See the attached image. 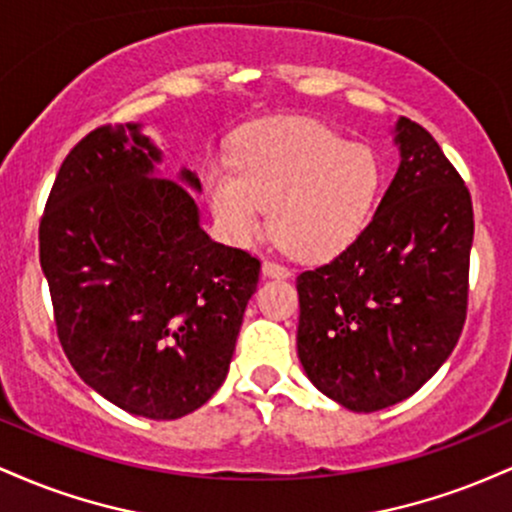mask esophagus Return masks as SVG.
I'll list each match as a JSON object with an SVG mask.
<instances>
[{
    "label": "esophagus",
    "instance_id": "1",
    "mask_svg": "<svg viewBox=\"0 0 512 512\" xmlns=\"http://www.w3.org/2000/svg\"><path fill=\"white\" fill-rule=\"evenodd\" d=\"M262 274L264 276H281V279H286V276H291V269L284 267V264L274 262V260H264L262 262Z\"/></svg>",
    "mask_w": 512,
    "mask_h": 512
}]
</instances>
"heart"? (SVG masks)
I'll use <instances>...</instances> for the list:
<instances>
[{"label": "heart", "mask_w": 512, "mask_h": 512, "mask_svg": "<svg viewBox=\"0 0 512 512\" xmlns=\"http://www.w3.org/2000/svg\"><path fill=\"white\" fill-rule=\"evenodd\" d=\"M383 166L373 149L351 144L313 120H272L238 139L231 163L204 168V190L216 221L238 245L267 228L303 257L339 252L366 226Z\"/></svg>", "instance_id": "heart-1"}]
</instances>
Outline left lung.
Listing matches in <instances>:
<instances>
[{
    "instance_id": "obj_1",
    "label": "left lung",
    "mask_w": 512,
    "mask_h": 512,
    "mask_svg": "<svg viewBox=\"0 0 512 512\" xmlns=\"http://www.w3.org/2000/svg\"><path fill=\"white\" fill-rule=\"evenodd\" d=\"M399 168L378 211L332 262L298 274V358L351 411L414 395L467 320L474 211L436 139L399 117Z\"/></svg>"
}]
</instances>
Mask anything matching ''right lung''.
<instances>
[{
	"label": "right lung",
	"mask_w": 512,
	"mask_h": 512,
	"mask_svg": "<svg viewBox=\"0 0 512 512\" xmlns=\"http://www.w3.org/2000/svg\"><path fill=\"white\" fill-rule=\"evenodd\" d=\"M139 125L88 132L40 219L57 337L79 378L129 414L170 421L228 375L260 260L216 243ZM180 180L202 190L192 170Z\"/></svg>",
	"instance_id": "obj_1"
}]
</instances>
